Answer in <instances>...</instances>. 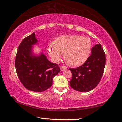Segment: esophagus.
<instances>
[{
    "instance_id": "34e87169",
    "label": "esophagus",
    "mask_w": 122,
    "mask_h": 122,
    "mask_svg": "<svg viewBox=\"0 0 122 122\" xmlns=\"http://www.w3.org/2000/svg\"><path fill=\"white\" fill-rule=\"evenodd\" d=\"M60 69H61V70L62 71H64L65 70H66L67 67L66 66H60Z\"/></svg>"
}]
</instances>
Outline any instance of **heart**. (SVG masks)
<instances>
[{
    "label": "heart",
    "instance_id": "b5f03b06",
    "mask_svg": "<svg viewBox=\"0 0 122 122\" xmlns=\"http://www.w3.org/2000/svg\"><path fill=\"white\" fill-rule=\"evenodd\" d=\"M48 47V54L52 60L58 62L62 53L67 63L73 66H79L85 63L90 55L92 43L89 38L79 35L60 36Z\"/></svg>",
    "mask_w": 122,
    "mask_h": 122
}]
</instances>
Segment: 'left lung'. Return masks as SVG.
Masks as SVG:
<instances>
[{
    "label": "left lung",
    "mask_w": 122,
    "mask_h": 122,
    "mask_svg": "<svg viewBox=\"0 0 122 122\" xmlns=\"http://www.w3.org/2000/svg\"><path fill=\"white\" fill-rule=\"evenodd\" d=\"M106 63L105 53L100 44L92 49V55L84 63L76 68H69L72 72L70 85L74 90L88 92L95 88L102 77Z\"/></svg>",
    "instance_id": "left-lung-1"
}]
</instances>
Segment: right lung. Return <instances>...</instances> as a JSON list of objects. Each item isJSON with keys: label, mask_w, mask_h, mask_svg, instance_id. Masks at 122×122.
I'll return each mask as SVG.
<instances>
[{"label": "right lung", "mask_w": 122, "mask_h": 122, "mask_svg": "<svg viewBox=\"0 0 122 122\" xmlns=\"http://www.w3.org/2000/svg\"><path fill=\"white\" fill-rule=\"evenodd\" d=\"M37 41L34 33L22 40L18 48L15 66L20 81L27 89L42 92L51 86L53 78L60 68L43 53L33 55L32 46Z\"/></svg>", "instance_id": "add662e5"}]
</instances>
